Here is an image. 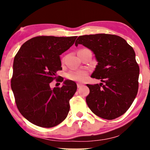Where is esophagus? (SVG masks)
<instances>
[{"label": "esophagus", "instance_id": "esophagus-1", "mask_svg": "<svg viewBox=\"0 0 150 150\" xmlns=\"http://www.w3.org/2000/svg\"><path fill=\"white\" fill-rule=\"evenodd\" d=\"M83 85L82 83H77V87L78 88H81V87H83Z\"/></svg>", "mask_w": 150, "mask_h": 150}]
</instances>
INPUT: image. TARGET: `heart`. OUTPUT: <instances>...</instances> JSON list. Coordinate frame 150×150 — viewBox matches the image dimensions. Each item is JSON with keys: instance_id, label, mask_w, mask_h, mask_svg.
Instances as JSON below:
<instances>
[{"instance_id": "heart-1", "label": "heart", "mask_w": 150, "mask_h": 150, "mask_svg": "<svg viewBox=\"0 0 150 150\" xmlns=\"http://www.w3.org/2000/svg\"><path fill=\"white\" fill-rule=\"evenodd\" d=\"M88 72L85 70H71L67 73L66 76L71 81L84 82L87 79Z\"/></svg>"}]
</instances>
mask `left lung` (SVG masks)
<instances>
[{
	"mask_svg": "<svg viewBox=\"0 0 150 150\" xmlns=\"http://www.w3.org/2000/svg\"><path fill=\"white\" fill-rule=\"evenodd\" d=\"M83 44L93 51L98 61L91 77L100 85H89L86 102L100 117L111 120L124 114L132 105L139 89V67L132 47L115 35L79 36L76 46Z\"/></svg>",
	"mask_w": 150,
	"mask_h": 150,
	"instance_id": "8db88e82",
	"label": "left lung"
}]
</instances>
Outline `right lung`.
Wrapping results in <instances>:
<instances>
[{
    "label": "right lung",
    "instance_id": "add662e5",
    "mask_svg": "<svg viewBox=\"0 0 150 150\" xmlns=\"http://www.w3.org/2000/svg\"><path fill=\"white\" fill-rule=\"evenodd\" d=\"M76 36H38L22 44L15 56L11 81L15 102L28 121L42 128L61 124L69 110V101L76 91V84L65 81L61 87L50 89L61 70L59 56L70 48Z\"/></svg>",
    "mask_w": 150,
    "mask_h": 150
}]
</instances>
